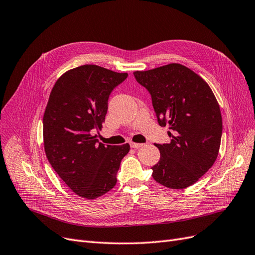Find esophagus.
<instances>
[{
    "instance_id": "obj_1",
    "label": "esophagus",
    "mask_w": 255,
    "mask_h": 255,
    "mask_svg": "<svg viewBox=\"0 0 255 255\" xmlns=\"http://www.w3.org/2000/svg\"><path fill=\"white\" fill-rule=\"evenodd\" d=\"M129 144L134 149H138V148H140V146L143 145V143H136V142H129Z\"/></svg>"
}]
</instances>
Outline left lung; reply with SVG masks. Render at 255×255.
I'll return each mask as SVG.
<instances>
[{
  "label": "left lung",
  "mask_w": 255,
  "mask_h": 255,
  "mask_svg": "<svg viewBox=\"0 0 255 255\" xmlns=\"http://www.w3.org/2000/svg\"><path fill=\"white\" fill-rule=\"evenodd\" d=\"M150 92L160 127H169L170 143H156L160 158L152 167L157 183L172 189L195 184L218 156L222 135L219 104L207 83L189 68L169 64L135 71Z\"/></svg>",
  "instance_id": "left-lung-1"
}]
</instances>
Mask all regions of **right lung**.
Masks as SVG:
<instances>
[{
    "label": "right lung",
    "instance_id": "obj_1",
    "mask_svg": "<svg viewBox=\"0 0 255 255\" xmlns=\"http://www.w3.org/2000/svg\"><path fill=\"white\" fill-rule=\"evenodd\" d=\"M128 78L96 65L64 73L50 94L43 115V143L48 160L76 195L96 199L117 183L120 163L129 144L99 142L112 91Z\"/></svg>",
    "mask_w": 255,
    "mask_h": 255
}]
</instances>
